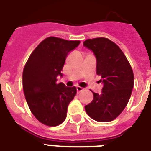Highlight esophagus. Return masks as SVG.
Returning a JSON list of instances; mask_svg holds the SVG:
<instances>
[{
  "label": "esophagus",
  "instance_id": "1",
  "mask_svg": "<svg viewBox=\"0 0 151 151\" xmlns=\"http://www.w3.org/2000/svg\"><path fill=\"white\" fill-rule=\"evenodd\" d=\"M76 90H77V93H78H78H80V92H81V91H83L84 89L82 88L78 87H78H76Z\"/></svg>",
  "mask_w": 151,
  "mask_h": 151
}]
</instances>
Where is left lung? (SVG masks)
<instances>
[{
    "instance_id": "obj_1",
    "label": "left lung",
    "mask_w": 151,
    "mask_h": 151,
    "mask_svg": "<svg viewBox=\"0 0 151 151\" xmlns=\"http://www.w3.org/2000/svg\"><path fill=\"white\" fill-rule=\"evenodd\" d=\"M83 46L94 53L97 74L103 88L100 94L93 92V101L85 106L88 115L97 122L115 119L127 105L134 86V75L123 52L106 38L88 39Z\"/></svg>"
}]
</instances>
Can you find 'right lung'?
<instances>
[{
	"mask_svg": "<svg viewBox=\"0 0 151 151\" xmlns=\"http://www.w3.org/2000/svg\"><path fill=\"white\" fill-rule=\"evenodd\" d=\"M79 41L49 37L42 41L26 62L22 73V88L31 112L38 121L56 126L66 118L68 105L76 94V88L57 83L68 54Z\"/></svg>",
	"mask_w": 151,
	"mask_h": 151,
	"instance_id": "1",
	"label": "right lung"
}]
</instances>
